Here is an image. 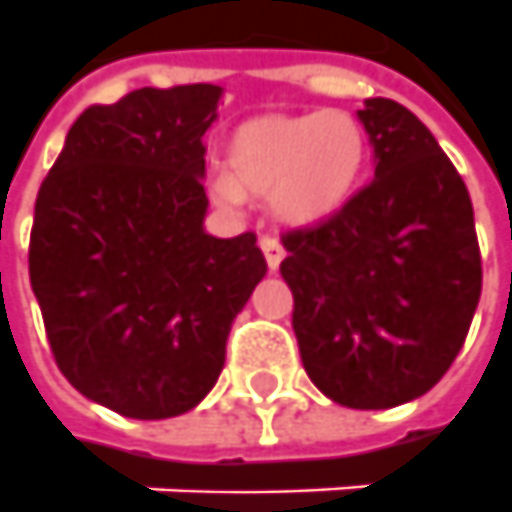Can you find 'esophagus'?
I'll return each instance as SVG.
<instances>
[{
	"label": "esophagus",
	"mask_w": 512,
	"mask_h": 512,
	"mask_svg": "<svg viewBox=\"0 0 512 512\" xmlns=\"http://www.w3.org/2000/svg\"><path fill=\"white\" fill-rule=\"evenodd\" d=\"M259 248H262L264 259H267V267H270V270H279L281 259H284V248H281L279 239L267 233V236L259 239Z\"/></svg>",
	"instance_id": "obj_1"
}]
</instances>
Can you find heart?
<instances>
[{"instance_id":"1","label":"heart","mask_w":512,"mask_h":512,"mask_svg":"<svg viewBox=\"0 0 512 512\" xmlns=\"http://www.w3.org/2000/svg\"><path fill=\"white\" fill-rule=\"evenodd\" d=\"M369 160V137L341 109L259 115L228 140V171L214 183L216 202L236 208L245 194H273L287 222L307 225L344 205Z\"/></svg>"}]
</instances>
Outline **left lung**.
Masks as SVG:
<instances>
[{
  "instance_id": "obj_1",
  "label": "left lung",
  "mask_w": 512,
  "mask_h": 512,
  "mask_svg": "<svg viewBox=\"0 0 512 512\" xmlns=\"http://www.w3.org/2000/svg\"><path fill=\"white\" fill-rule=\"evenodd\" d=\"M375 180L335 214L281 236V276L310 380L349 408H392L440 383L482 293L473 205L417 115L389 98L358 112Z\"/></svg>"
}]
</instances>
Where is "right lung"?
<instances>
[{"label":"right lung","mask_w":512,"mask_h":512,"mask_svg":"<svg viewBox=\"0 0 512 512\" xmlns=\"http://www.w3.org/2000/svg\"><path fill=\"white\" fill-rule=\"evenodd\" d=\"M219 87H143L89 106L36 197L30 284L61 375L135 420L194 408L264 279L256 233L202 231Z\"/></svg>","instance_id":"right-lung-1"}]
</instances>
